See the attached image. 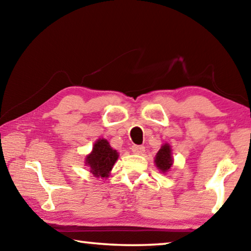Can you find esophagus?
<instances>
[{
  "mask_svg": "<svg viewBox=\"0 0 251 251\" xmlns=\"http://www.w3.org/2000/svg\"><path fill=\"white\" fill-rule=\"evenodd\" d=\"M131 151H133L134 154L142 155V154H144V151H145V147L139 146V145H134V146H131Z\"/></svg>",
  "mask_w": 251,
  "mask_h": 251,
  "instance_id": "34e87169",
  "label": "esophagus"
}]
</instances>
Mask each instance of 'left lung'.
<instances>
[{"mask_svg": "<svg viewBox=\"0 0 251 251\" xmlns=\"http://www.w3.org/2000/svg\"><path fill=\"white\" fill-rule=\"evenodd\" d=\"M155 164L157 168L160 172L166 173L173 166V156H172V148L168 144H164L160 147V150L156 154Z\"/></svg>", "mask_w": 251, "mask_h": 251, "instance_id": "left-lung-1", "label": "left lung"}]
</instances>
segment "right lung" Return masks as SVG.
<instances>
[{"label": "right lung", "instance_id": "obj_1", "mask_svg": "<svg viewBox=\"0 0 251 251\" xmlns=\"http://www.w3.org/2000/svg\"><path fill=\"white\" fill-rule=\"evenodd\" d=\"M118 158L117 151L110 147L109 143L104 138H100L94 144L93 151L86 156L85 164L91 169V173L95 177H108L109 172Z\"/></svg>", "mask_w": 251, "mask_h": 251}]
</instances>
